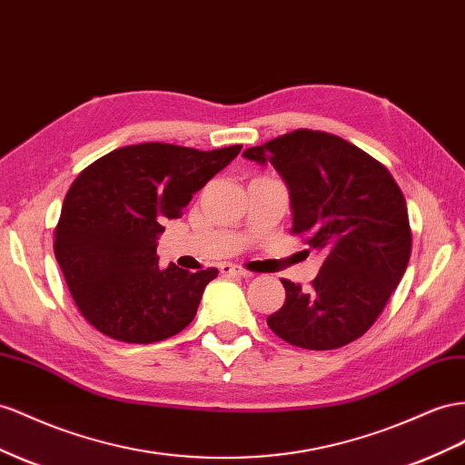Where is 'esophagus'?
<instances>
[{
  "label": "esophagus",
  "mask_w": 465,
  "mask_h": 465,
  "mask_svg": "<svg viewBox=\"0 0 465 465\" xmlns=\"http://www.w3.org/2000/svg\"><path fill=\"white\" fill-rule=\"evenodd\" d=\"M221 272H223L224 275H241V278H244V280L252 278V275H254V273H250V272H246V270H242V268L232 266V263H229V262L221 263Z\"/></svg>",
  "instance_id": "obj_1"
}]
</instances>
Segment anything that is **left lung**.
Segmentation results:
<instances>
[{"instance_id":"1","label":"left lung","mask_w":465,"mask_h":465,"mask_svg":"<svg viewBox=\"0 0 465 465\" xmlns=\"http://www.w3.org/2000/svg\"><path fill=\"white\" fill-rule=\"evenodd\" d=\"M242 156L278 170L290 190L292 232L324 252L307 290L282 280L285 303L268 326L305 350L356 341L380 317L411 256L407 203L393 175L352 143L309 129Z\"/></svg>"}]
</instances>
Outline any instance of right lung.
<instances>
[{
    "instance_id": "obj_1",
    "label": "right lung",
    "mask_w": 465,
    "mask_h": 465,
    "mask_svg": "<svg viewBox=\"0 0 465 465\" xmlns=\"http://www.w3.org/2000/svg\"><path fill=\"white\" fill-rule=\"evenodd\" d=\"M241 144L203 150L143 143L113 150L70 185L54 256L84 319L129 344L183 331L219 270L158 266V236L195 192L227 168Z\"/></svg>"
}]
</instances>
